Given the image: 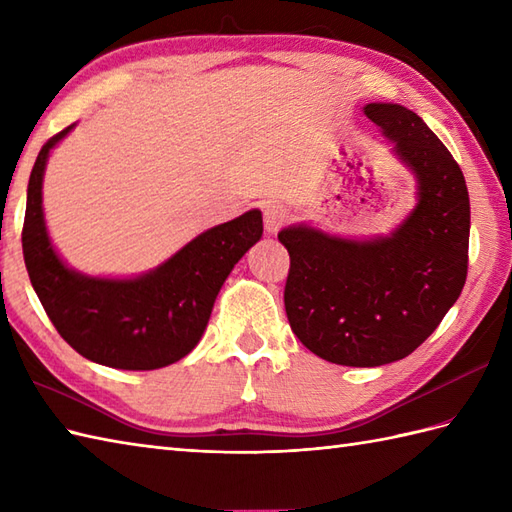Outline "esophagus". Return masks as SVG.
I'll list each match as a JSON object with an SVG mask.
<instances>
[{
  "instance_id": "esophagus-1",
  "label": "esophagus",
  "mask_w": 512,
  "mask_h": 512,
  "mask_svg": "<svg viewBox=\"0 0 512 512\" xmlns=\"http://www.w3.org/2000/svg\"><path fill=\"white\" fill-rule=\"evenodd\" d=\"M286 217H288V211L284 204L270 202L264 206V224H266L268 233H277L279 226L286 222Z\"/></svg>"
}]
</instances>
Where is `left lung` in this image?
<instances>
[{
    "label": "left lung",
    "mask_w": 512,
    "mask_h": 512,
    "mask_svg": "<svg viewBox=\"0 0 512 512\" xmlns=\"http://www.w3.org/2000/svg\"><path fill=\"white\" fill-rule=\"evenodd\" d=\"M363 112L416 178V206L387 235L341 237L303 222L277 235L290 255L292 332L347 367L409 356L458 301L469 264V191L449 149L398 103H367Z\"/></svg>",
    "instance_id": "obj_1"
}]
</instances>
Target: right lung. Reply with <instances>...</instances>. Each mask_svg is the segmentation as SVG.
Instances as JSON below:
<instances>
[{
	"label": "right lung",
	"mask_w": 512,
	"mask_h": 512,
	"mask_svg": "<svg viewBox=\"0 0 512 512\" xmlns=\"http://www.w3.org/2000/svg\"><path fill=\"white\" fill-rule=\"evenodd\" d=\"M74 125L41 147L30 173L21 233L30 284L65 343L92 363L158 369L187 356L206 330L217 292L264 233L262 211L206 228L178 253L136 277H96L63 262L43 215L50 151Z\"/></svg>",
	"instance_id": "add662e5"
}]
</instances>
